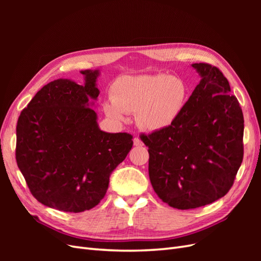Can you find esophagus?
<instances>
[{
    "mask_svg": "<svg viewBox=\"0 0 261 261\" xmlns=\"http://www.w3.org/2000/svg\"><path fill=\"white\" fill-rule=\"evenodd\" d=\"M143 145H144V144H143V141H141L138 137H135V138H134V146H136V147H141Z\"/></svg>",
    "mask_w": 261,
    "mask_h": 261,
    "instance_id": "34e87169",
    "label": "esophagus"
}]
</instances>
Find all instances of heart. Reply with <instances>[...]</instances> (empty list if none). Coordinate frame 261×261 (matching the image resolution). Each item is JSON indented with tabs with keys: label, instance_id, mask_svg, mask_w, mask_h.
<instances>
[{
	"label": "heart",
	"instance_id": "heart-1",
	"mask_svg": "<svg viewBox=\"0 0 261 261\" xmlns=\"http://www.w3.org/2000/svg\"><path fill=\"white\" fill-rule=\"evenodd\" d=\"M187 87L176 77L163 74L122 76L111 87V99L105 106L106 114L115 121H125L136 112L141 128L159 132L173 125L183 112Z\"/></svg>",
	"mask_w": 261,
	"mask_h": 261
}]
</instances>
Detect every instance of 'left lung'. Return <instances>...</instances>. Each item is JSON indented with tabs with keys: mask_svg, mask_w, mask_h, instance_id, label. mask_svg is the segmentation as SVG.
Wrapping results in <instances>:
<instances>
[{
	"mask_svg": "<svg viewBox=\"0 0 261 261\" xmlns=\"http://www.w3.org/2000/svg\"><path fill=\"white\" fill-rule=\"evenodd\" d=\"M183 112L170 127L140 134L148 147L153 191L170 207L206 206L227 194L244 155V116L230 84L208 63Z\"/></svg>",
	"mask_w": 261,
	"mask_h": 261,
	"instance_id": "8db88e82",
	"label": "left lung"
}]
</instances>
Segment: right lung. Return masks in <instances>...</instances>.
<instances>
[{
	"label": "right lung",
	"instance_id": "obj_1",
	"mask_svg": "<svg viewBox=\"0 0 261 261\" xmlns=\"http://www.w3.org/2000/svg\"><path fill=\"white\" fill-rule=\"evenodd\" d=\"M85 86L57 80L43 86L21 111L16 162L30 193L46 207L83 212L103 198L112 171L133 147L127 133L99 129L89 108L99 70L86 69Z\"/></svg>",
	"mask_w": 261,
	"mask_h": 261
}]
</instances>
